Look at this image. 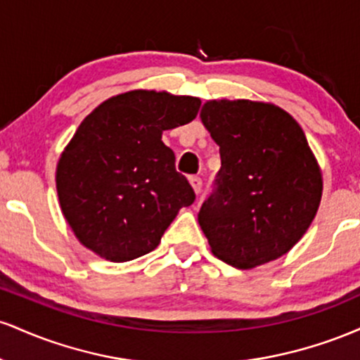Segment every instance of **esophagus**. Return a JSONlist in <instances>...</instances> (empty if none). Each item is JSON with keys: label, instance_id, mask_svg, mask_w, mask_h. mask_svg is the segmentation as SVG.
<instances>
[{"label": "esophagus", "instance_id": "obj_1", "mask_svg": "<svg viewBox=\"0 0 360 360\" xmlns=\"http://www.w3.org/2000/svg\"><path fill=\"white\" fill-rule=\"evenodd\" d=\"M189 183H191L194 193H196V194L201 193V188H203V181H201V177L191 176V177H189Z\"/></svg>", "mask_w": 360, "mask_h": 360}]
</instances>
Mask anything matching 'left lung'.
I'll use <instances>...</instances> for the list:
<instances>
[{
    "label": "left lung",
    "instance_id": "obj_1",
    "mask_svg": "<svg viewBox=\"0 0 360 360\" xmlns=\"http://www.w3.org/2000/svg\"><path fill=\"white\" fill-rule=\"evenodd\" d=\"M200 117L221 159L198 213L212 252L238 269L281 257L307 233L323 189L304 131L271 103L213 100Z\"/></svg>",
    "mask_w": 360,
    "mask_h": 360
}]
</instances>
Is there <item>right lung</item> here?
Returning <instances> with one entry per match:
<instances>
[{
  "label": "right lung",
  "mask_w": 360,
  "mask_h": 360,
  "mask_svg": "<svg viewBox=\"0 0 360 360\" xmlns=\"http://www.w3.org/2000/svg\"><path fill=\"white\" fill-rule=\"evenodd\" d=\"M201 101L135 89L103 101L82 120L60 154V210L82 245L127 262L159 245L194 191L176 171L162 131L196 118Z\"/></svg>",
  "instance_id": "add662e5"
}]
</instances>
